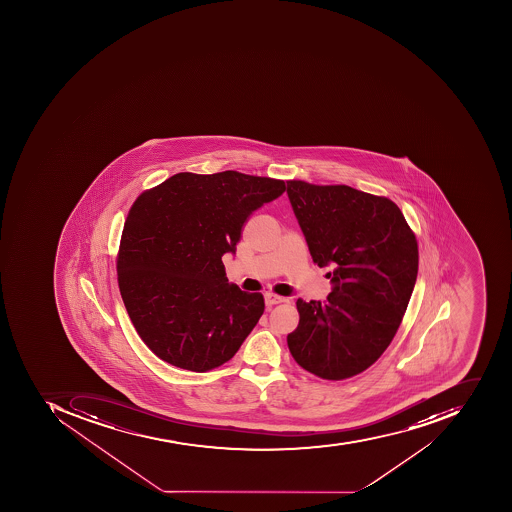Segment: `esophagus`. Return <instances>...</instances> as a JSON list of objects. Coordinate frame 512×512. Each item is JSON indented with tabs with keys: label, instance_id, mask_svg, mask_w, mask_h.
<instances>
[{
	"label": "esophagus",
	"instance_id": "34e87169",
	"mask_svg": "<svg viewBox=\"0 0 512 512\" xmlns=\"http://www.w3.org/2000/svg\"><path fill=\"white\" fill-rule=\"evenodd\" d=\"M287 299L282 298V296H277L274 293H265V302L266 305H276L280 304V302H285Z\"/></svg>",
	"mask_w": 512,
	"mask_h": 512
}]
</instances>
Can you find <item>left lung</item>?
Here are the masks:
<instances>
[{"mask_svg":"<svg viewBox=\"0 0 512 512\" xmlns=\"http://www.w3.org/2000/svg\"><path fill=\"white\" fill-rule=\"evenodd\" d=\"M310 255L329 268L326 302L298 299L291 356L315 376L341 381L371 367L395 337L414 291L417 240L387 197L351 186L287 182Z\"/></svg>","mask_w":512,"mask_h":512,"instance_id":"8db88e82","label":"left lung"}]
</instances>
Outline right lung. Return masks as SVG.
<instances>
[{
	"label": "right lung",
	"instance_id": "1",
	"mask_svg": "<svg viewBox=\"0 0 512 512\" xmlns=\"http://www.w3.org/2000/svg\"><path fill=\"white\" fill-rule=\"evenodd\" d=\"M285 182L235 171L172 175L125 221L117 276L125 309L153 354L183 370L229 362L265 312L260 293L229 283L222 255Z\"/></svg>",
	"mask_w": 512,
	"mask_h": 512
}]
</instances>
